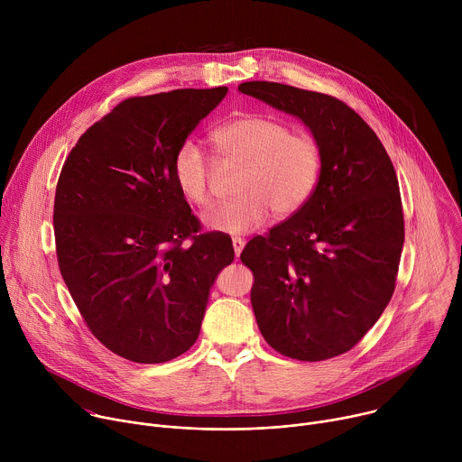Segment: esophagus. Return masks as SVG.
Returning a JSON list of instances; mask_svg holds the SVG:
<instances>
[{
	"label": "esophagus",
	"instance_id": "esophagus-1",
	"mask_svg": "<svg viewBox=\"0 0 462 462\" xmlns=\"http://www.w3.org/2000/svg\"><path fill=\"white\" fill-rule=\"evenodd\" d=\"M232 246H234L236 257H239V254H241V250H243V246H245V239H241V237H234V239H232Z\"/></svg>",
	"mask_w": 462,
	"mask_h": 462
}]
</instances>
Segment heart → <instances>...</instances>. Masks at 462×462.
I'll return each mask as SVG.
<instances>
[{"label":"heart","mask_w":462,"mask_h":462,"mask_svg":"<svg viewBox=\"0 0 462 462\" xmlns=\"http://www.w3.org/2000/svg\"><path fill=\"white\" fill-rule=\"evenodd\" d=\"M221 164L241 166L236 182L239 197L207 214L208 228L245 234L259 228L274 212L289 217L312 197L321 173V148L312 135L294 134L283 120L243 115L210 135ZM171 179L184 199L207 208L214 199V164L193 141L180 143L170 164Z\"/></svg>","instance_id":"obj_1"}]
</instances>
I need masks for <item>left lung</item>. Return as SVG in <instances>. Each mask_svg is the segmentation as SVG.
Segmentation results:
<instances>
[{
  "instance_id": "8db88e82",
  "label": "left lung",
  "mask_w": 462,
  "mask_h": 462,
  "mask_svg": "<svg viewBox=\"0 0 462 462\" xmlns=\"http://www.w3.org/2000/svg\"><path fill=\"white\" fill-rule=\"evenodd\" d=\"M237 89L303 120L321 148L309 203L241 252L257 327L283 356L335 358L365 337L393 296L404 245L397 173L346 102L276 82Z\"/></svg>"
}]
</instances>
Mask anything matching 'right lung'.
Segmentation results:
<instances>
[{"instance_id": "1", "label": "right lung", "mask_w": 462, "mask_h": 462, "mask_svg": "<svg viewBox=\"0 0 462 462\" xmlns=\"http://www.w3.org/2000/svg\"><path fill=\"white\" fill-rule=\"evenodd\" d=\"M228 88L131 97L65 159L54 195L61 278L95 338L137 364H162L199 337L210 287L234 248L179 193L175 148Z\"/></svg>"}]
</instances>
